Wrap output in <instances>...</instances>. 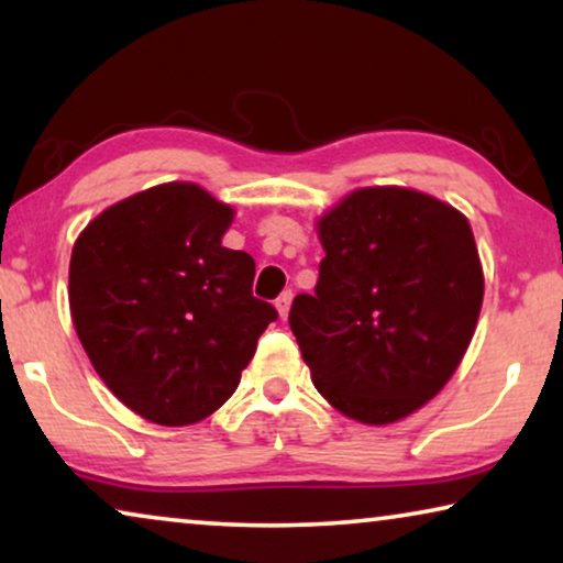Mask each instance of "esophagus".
Returning a JSON list of instances; mask_svg holds the SVG:
<instances>
[{
	"instance_id": "esophagus-1",
	"label": "esophagus",
	"mask_w": 563,
	"mask_h": 563,
	"mask_svg": "<svg viewBox=\"0 0 563 563\" xmlns=\"http://www.w3.org/2000/svg\"><path fill=\"white\" fill-rule=\"evenodd\" d=\"M289 307H291V289L282 291L279 299H276V310H279V318H282V320H287Z\"/></svg>"
}]
</instances>
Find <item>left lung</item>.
<instances>
[{
  "label": "left lung",
  "instance_id": "8db88e82",
  "mask_svg": "<svg viewBox=\"0 0 563 563\" xmlns=\"http://www.w3.org/2000/svg\"><path fill=\"white\" fill-rule=\"evenodd\" d=\"M314 295L289 325L322 397L366 426L420 410L456 372L484 297L479 251L456 207L405 187H364L318 220Z\"/></svg>",
  "mask_w": 563,
  "mask_h": 563
}]
</instances>
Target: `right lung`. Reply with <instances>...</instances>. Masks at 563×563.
I'll list each match as a JSON object with an SVG mask.
<instances>
[{"mask_svg": "<svg viewBox=\"0 0 563 563\" xmlns=\"http://www.w3.org/2000/svg\"><path fill=\"white\" fill-rule=\"evenodd\" d=\"M233 218L197 184L168 181L107 207L74 243L76 335L112 395L158 426L225 405L276 320L251 291L256 261L222 245Z\"/></svg>", "mask_w": 563, "mask_h": 563, "instance_id": "right-lung-1", "label": "right lung"}]
</instances>
